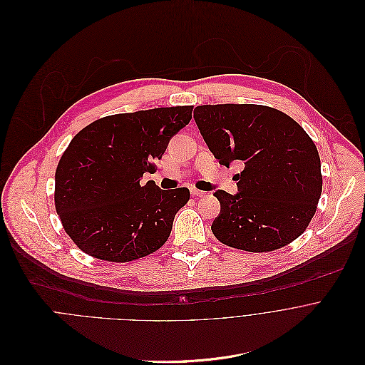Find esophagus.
Returning a JSON list of instances; mask_svg holds the SVG:
<instances>
[{"mask_svg":"<svg viewBox=\"0 0 365 365\" xmlns=\"http://www.w3.org/2000/svg\"><path fill=\"white\" fill-rule=\"evenodd\" d=\"M204 194H205L204 191H200V190H195V188L191 190V195H192V197H202Z\"/></svg>","mask_w":365,"mask_h":365,"instance_id":"1","label":"esophagus"}]
</instances>
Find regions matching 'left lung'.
Instances as JSON below:
<instances>
[{"instance_id":"8db88e82","label":"left lung","mask_w":365,"mask_h":365,"mask_svg":"<svg viewBox=\"0 0 365 365\" xmlns=\"http://www.w3.org/2000/svg\"><path fill=\"white\" fill-rule=\"evenodd\" d=\"M194 120L218 164H245L236 194L214 192L220 214L212 235L255 253L298 239L322 192L319 154L304 128L277 109L247 103L201 105Z\"/></svg>"}]
</instances>
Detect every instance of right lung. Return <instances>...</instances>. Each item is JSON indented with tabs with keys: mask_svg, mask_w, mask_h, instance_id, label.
Returning <instances> with one entry per match:
<instances>
[{
	"mask_svg": "<svg viewBox=\"0 0 365 365\" xmlns=\"http://www.w3.org/2000/svg\"><path fill=\"white\" fill-rule=\"evenodd\" d=\"M192 106L155 108L101 118L68 143L56 170V211L76 246L101 260L130 262L158 250L190 200L185 187L161 190L154 171Z\"/></svg>",
	"mask_w": 365,
	"mask_h": 365,
	"instance_id": "1",
	"label": "right lung"
}]
</instances>
